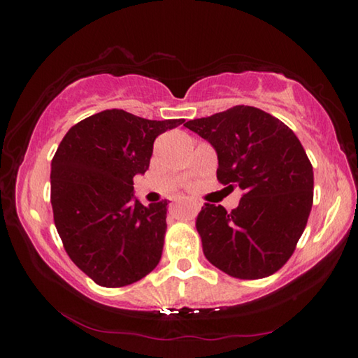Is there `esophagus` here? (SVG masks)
<instances>
[{"mask_svg": "<svg viewBox=\"0 0 358 358\" xmlns=\"http://www.w3.org/2000/svg\"><path fill=\"white\" fill-rule=\"evenodd\" d=\"M181 205H189V207H192V208H199L201 207V203L199 202H196V201H180V202H175L173 205H172V213H177V210L181 207Z\"/></svg>", "mask_w": 358, "mask_h": 358, "instance_id": "obj_1", "label": "esophagus"}]
</instances>
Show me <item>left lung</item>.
<instances>
[{
	"instance_id": "8db88e82",
	"label": "left lung",
	"mask_w": 358,
	"mask_h": 358,
	"mask_svg": "<svg viewBox=\"0 0 358 358\" xmlns=\"http://www.w3.org/2000/svg\"><path fill=\"white\" fill-rule=\"evenodd\" d=\"M217 156V180L243 192L237 208L205 203L197 232L205 257L240 280L273 275L292 256L313 207V166L296 136L250 106L185 123Z\"/></svg>"
}]
</instances>
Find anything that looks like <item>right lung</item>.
<instances>
[{"instance_id": "right-lung-1", "label": "right lung", "mask_w": 358, "mask_h": 358, "mask_svg": "<svg viewBox=\"0 0 358 358\" xmlns=\"http://www.w3.org/2000/svg\"><path fill=\"white\" fill-rule=\"evenodd\" d=\"M185 120H147L112 108L68 131L52 159L50 202L66 252L104 287H123L159 264L167 201L148 207L134 196L155 138Z\"/></svg>"}]
</instances>
